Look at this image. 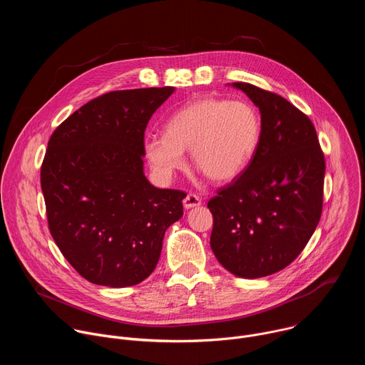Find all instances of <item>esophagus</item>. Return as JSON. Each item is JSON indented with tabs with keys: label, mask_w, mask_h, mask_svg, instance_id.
I'll list each match as a JSON object with an SVG mask.
<instances>
[{
	"label": "esophagus",
	"mask_w": 365,
	"mask_h": 365,
	"mask_svg": "<svg viewBox=\"0 0 365 365\" xmlns=\"http://www.w3.org/2000/svg\"><path fill=\"white\" fill-rule=\"evenodd\" d=\"M202 203V199L193 193H189L185 199H183V206L186 207V210H190V207H195V206H199Z\"/></svg>",
	"instance_id": "esophagus-1"
}]
</instances>
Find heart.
Segmentation results:
<instances>
[{"label":"heart","mask_w":365,"mask_h":365,"mask_svg":"<svg viewBox=\"0 0 365 365\" xmlns=\"http://www.w3.org/2000/svg\"><path fill=\"white\" fill-rule=\"evenodd\" d=\"M263 123L248 101L202 98L178 110L165 124V135L148 134L144 151L163 179L192 165L212 182H230L250 165L262 143Z\"/></svg>","instance_id":"obj_1"}]
</instances>
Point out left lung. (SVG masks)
<instances>
[{
    "instance_id": "1",
    "label": "left lung",
    "mask_w": 365,
    "mask_h": 365,
    "mask_svg": "<svg viewBox=\"0 0 365 365\" xmlns=\"http://www.w3.org/2000/svg\"><path fill=\"white\" fill-rule=\"evenodd\" d=\"M227 85L259 110L263 133L244 172L207 202L211 248L234 276L266 277L289 266L315 232L325 159L314 124L287 99L244 82Z\"/></svg>"
}]
</instances>
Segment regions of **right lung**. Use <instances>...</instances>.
<instances>
[{
	"mask_svg": "<svg viewBox=\"0 0 365 365\" xmlns=\"http://www.w3.org/2000/svg\"><path fill=\"white\" fill-rule=\"evenodd\" d=\"M173 86L98 96L51 134L41 166L48 230L88 282L128 287L158 266L166 230L183 217L180 190L144 175V131Z\"/></svg>",
	"mask_w": 365,
	"mask_h": 365,
	"instance_id": "add662e5",
	"label": "right lung"
}]
</instances>
